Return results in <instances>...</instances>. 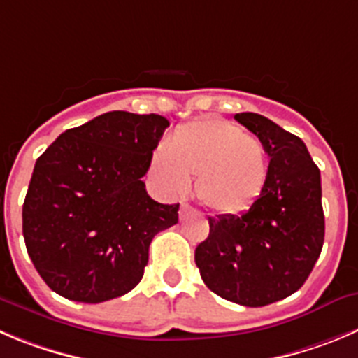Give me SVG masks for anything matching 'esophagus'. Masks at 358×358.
<instances>
[{
	"instance_id": "obj_1",
	"label": "esophagus",
	"mask_w": 358,
	"mask_h": 358,
	"mask_svg": "<svg viewBox=\"0 0 358 358\" xmlns=\"http://www.w3.org/2000/svg\"><path fill=\"white\" fill-rule=\"evenodd\" d=\"M190 212H192V208L189 205H185V203H182V206H180V219L183 220Z\"/></svg>"
}]
</instances>
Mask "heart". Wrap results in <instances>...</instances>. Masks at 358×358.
Segmentation results:
<instances>
[{"label": "heart", "instance_id": "heart-1", "mask_svg": "<svg viewBox=\"0 0 358 358\" xmlns=\"http://www.w3.org/2000/svg\"><path fill=\"white\" fill-rule=\"evenodd\" d=\"M153 171L171 194H183L196 176V194L212 210L236 213L262 194L266 180L265 146L224 118L182 125L155 152Z\"/></svg>", "mask_w": 358, "mask_h": 358}]
</instances>
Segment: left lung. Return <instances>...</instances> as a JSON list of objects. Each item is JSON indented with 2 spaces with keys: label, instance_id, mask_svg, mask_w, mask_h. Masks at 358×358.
<instances>
[{
  "label": "left lung",
  "instance_id": "8db88e82",
  "mask_svg": "<svg viewBox=\"0 0 358 358\" xmlns=\"http://www.w3.org/2000/svg\"><path fill=\"white\" fill-rule=\"evenodd\" d=\"M270 157L265 185L240 215L210 217L196 247L201 279L215 295L245 307L282 300L302 288L325 238L322 176L307 146L272 120L238 113Z\"/></svg>",
  "mask_w": 358,
  "mask_h": 358
}]
</instances>
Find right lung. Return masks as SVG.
<instances>
[{
    "label": "right lung",
    "instance_id": "right-lung-1",
    "mask_svg": "<svg viewBox=\"0 0 358 358\" xmlns=\"http://www.w3.org/2000/svg\"><path fill=\"white\" fill-rule=\"evenodd\" d=\"M169 122L111 111L69 129L36 159L22 205L26 249L45 285L99 303L136 288L153 236L180 205L153 201L143 176Z\"/></svg>",
    "mask_w": 358,
    "mask_h": 358
}]
</instances>
